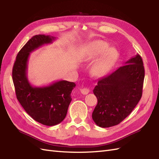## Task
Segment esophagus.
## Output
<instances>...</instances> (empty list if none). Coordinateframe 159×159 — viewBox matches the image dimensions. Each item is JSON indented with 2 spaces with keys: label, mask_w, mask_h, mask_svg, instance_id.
I'll return each instance as SVG.
<instances>
[{
  "label": "esophagus",
  "mask_w": 159,
  "mask_h": 159,
  "mask_svg": "<svg viewBox=\"0 0 159 159\" xmlns=\"http://www.w3.org/2000/svg\"><path fill=\"white\" fill-rule=\"evenodd\" d=\"M89 92H90V89L88 88H84L82 89H81V93L84 95L88 94Z\"/></svg>",
  "instance_id": "34e87169"
}]
</instances>
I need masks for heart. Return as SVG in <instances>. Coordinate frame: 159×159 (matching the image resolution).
Here are the masks:
<instances>
[{
	"label": "heart",
	"instance_id": "b5f03b06",
	"mask_svg": "<svg viewBox=\"0 0 159 159\" xmlns=\"http://www.w3.org/2000/svg\"><path fill=\"white\" fill-rule=\"evenodd\" d=\"M108 48L109 46L105 42L100 40L95 41L89 46L86 59L87 60L95 59L102 55L107 51ZM115 59L116 52L115 50L113 49L107 50L104 55L100 57V59L96 61L92 66L93 73L96 76L104 75L113 65Z\"/></svg>",
	"mask_w": 159,
	"mask_h": 159
}]
</instances>
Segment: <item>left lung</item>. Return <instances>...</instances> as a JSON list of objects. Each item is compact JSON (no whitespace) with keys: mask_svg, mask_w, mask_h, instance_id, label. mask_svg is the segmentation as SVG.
Instances as JSON below:
<instances>
[{"mask_svg":"<svg viewBox=\"0 0 159 159\" xmlns=\"http://www.w3.org/2000/svg\"><path fill=\"white\" fill-rule=\"evenodd\" d=\"M144 75L142 57L136 55L111 74L99 79L93 90L98 100L92 113L96 125H118L131 113L142 97Z\"/></svg>","mask_w":159,"mask_h":159,"instance_id":"left-lung-1","label":"left lung"}]
</instances>
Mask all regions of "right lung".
Here are the masks:
<instances>
[{
  "label": "right lung",
  "mask_w": 159,
  "mask_h": 159,
  "mask_svg": "<svg viewBox=\"0 0 159 159\" xmlns=\"http://www.w3.org/2000/svg\"><path fill=\"white\" fill-rule=\"evenodd\" d=\"M55 39L44 34L33 36L18 52L12 71L18 101L35 121L48 126L59 124L66 117L75 84L61 80L48 86L34 87L27 77V63L30 52Z\"/></svg>",
  "instance_id": "right-lung-1"
}]
</instances>
